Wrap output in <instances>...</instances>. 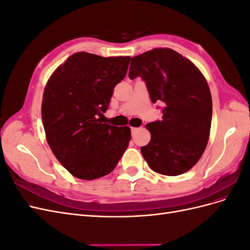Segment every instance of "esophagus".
<instances>
[{
    "label": "esophagus",
    "mask_w": 250,
    "mask_h": 250,
    "mask_svg": "<svg viewBox=\"0 0 250 250\" xmlns=\"http://www.w3.org/2000/svg\"><path fill=\"white\" fill-rule=\"evenodd\" d=\"M138 130H139V128H137V127H131V133H132V135L135 134V132H137Z\"/></svg>",
    "instance_id": "esophagus-1"
}]
</instances>
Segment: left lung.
<instances>
[{
	"label": "left lung",
	"mask_w": 250,
	"mask_h": 250,
	"mask_svg": "<svg viewBox=\"0 0 250 250\" xmlns=\"http://www.w3.org/2000/svg\"><path fill=\"white\" fill-rule=\"evenodd\" d=\"M130 79L142 77L153 103L164 102L161 121L149 123L141 152L154 172L176 176L196 165L209 138L210 90L191 60L170 48H155L129 59Z\"/></svg>",
	"instance_id": "left-lung-1"
}]
</instances>
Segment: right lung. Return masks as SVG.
I'll use <instances>...</instances> for the list:
<instances>
[{
	"label": "right lung",
	"mask_w": 250,
	"mask_h": 250,
	"mask_svg": "<svg viewBox=\"0 0 250 250\" xmlns=\"http://www.w3.org/2000/svg\"><path fill=\"white\" fill-rule=\"evenodd\" d=\"M129 56L71 55L50 76L42 118L53 154L73 176L92 180L116 168L131 140L129 126L102 123L113 88L126 76Z\"/></svg>",
	"instance_id": "obj_1"
}]
</instances>
